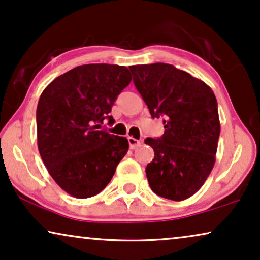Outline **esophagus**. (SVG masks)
<instances>
[{"instance_id":"obj_1","label":"esophagus","mask_w":260,"mask_h":260,"mask_svg":"<svg viewBox=\"0 0 260 260\" xmlns=\"http://www.w3.org/2000/svg\"><path fill=\"white\" fill-rule=\"evenodd\" d=\"M127 142H129L130 149H136L138 145H141V141H138V140H136V138H134L131 136L127 137Z\"/></svg>"}]
</instances>
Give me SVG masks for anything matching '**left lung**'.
<instances>
[{"label": "left lung", "instance_id": "obj_1", "mask_svg": "<svg viewBox=\"0 0 260 260\" xmlns=\"http://www.w3.org/2000/svg\"><path fill=\"white\" fill-rule=\"evenodd\" d=\"M152 118H163L165 134L145 138L154 159L145 168L149 186L174 201L202 187L215 162L220 135L218 103L204 81L169 63L129 67Z\"/></svg>", "mask_w": 260, "mask_h": 260}]
</instances>
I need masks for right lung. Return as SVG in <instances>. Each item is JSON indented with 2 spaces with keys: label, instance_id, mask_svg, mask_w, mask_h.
I'll list each match as a JSON object with an SVG mask.
<instances>
[{
  "label": "right lung",
  "instance_id": "obj_1",
  "mask_svg": "<svg viewBox=\"0 0 260 260\" xmlns=\"http://www.w3.org/2000/svg\"><path fill=\"white\" fill-rule=\"evenodd\" d=\"M131 81L125 66L88 63L55 78L37 109L38 148L49 175L78 199L101 193L129 149L125 137L101 129Z\"/></svg>",
  "mask_w": 260,
  "mask_h": 260
}]
</instances>
